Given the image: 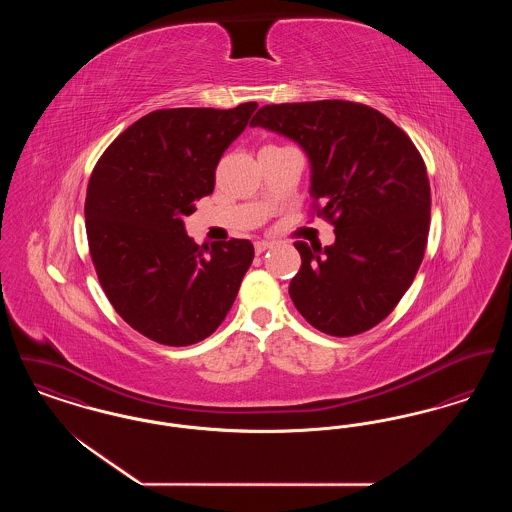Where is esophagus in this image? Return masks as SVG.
Listing matches in <instances>:
<instances>
[{
  "label": "esophagus",
  "mask_w": 512,
  "mask_h": 512,
  "mask_svg": "<svg viewBox=\"0 0 512 512\" xmlns=\"http://www.w3.org/2000/svg\"><path fill=\"white\" fill-rule=\"evenodd\" d=\"M272 242H268V240H259V242H255V253L257 255H261V253H265L267 249H270L272 247Z\"/></svg>",
  "instance_id": "obj_1"
}]
</instances>
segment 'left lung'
Segmentation results:
<instances>
[{"instance_id": "1", "label": "left lung", "mask_w": 512, "mask_h": 512, "mask_svg": "<svg viewBox=\"0 0 512 512\" xmlns=\"http://www.w3.org/2000/svg\"><path fill=\"white\" fill-rule=\"evenodd\" d=\"M251 126L305 149L315 211L336 242H295V309L320 332L357 336L380 324L413 284L430 230V182L411 138L380 111L341 99L265 105Z\"/></svg>"}]
</instances>
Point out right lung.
Returning a JSON list of instances; mask_svg holds the SVG:
<instances>
[{
    "label": "right lung",
    "mask_w": 512,
    "mask_h": 512,
    "mask_svg": "<svg viewBox=\"0 0 512 512\" xmlns=\"http://www.w3.org/2000/svg\"><path fill=\"white\" fill-rule=\"evenodd\" d=\"M255 101L234 109H159L99 157L86 192V234L99 284L126 324L184 347L226 318L253 261L249 240L197 245L184 230L195 199L213 194L222 153Z\"/></svg>",
    "instance_id": "right-lung-1"
}]
</instances>
